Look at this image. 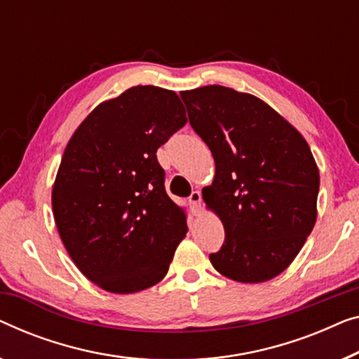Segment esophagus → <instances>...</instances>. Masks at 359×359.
<instances>
[{"instance_id":"34e87169","label":"esophagus","mask_w":359,"mask_h":359,"mask_svg":"<svg viewBox=\"0 0 359 359\" xmlns=\"http://www.w3.org/2000/svg\"><path fill=\"white\" fill-rule=\"evenodd\" d=\"M201 202H202L201 191H192L191 196H189V204H191L192 210H194L196 214L201 210Z\"/></svg>"}]
</instances>
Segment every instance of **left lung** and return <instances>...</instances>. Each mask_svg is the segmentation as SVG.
Instances as JSON below:
<instances>
[{
    "label": "left lung",
    "instance_id": "8db88e82",
    "mask_svg": "<svg viewBox=\"0 0 359 359\" xmlns=\"http://www.w3.org/2000/svg\"><path fill=\"white\" fill-rule=\"evenodd\" d=\"M189 123L209 145L215 178L204 201L225 241L209 259L243 283L282 273L313 231L319 170L304 137L257 97L223 86L181 92Z\"/></svg>",
    "mask_w": 359,
    "mask_h": 359
}]
</instances>
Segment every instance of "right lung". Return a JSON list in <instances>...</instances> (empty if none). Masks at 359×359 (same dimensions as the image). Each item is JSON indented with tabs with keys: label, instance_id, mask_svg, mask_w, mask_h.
Wrapping results in <instances>:
<instances>
[{
	"label": "right lung",
	"instance_id": "obj_1",
	"mask_svg": "<svg viewBox=\"0 0 359 359\" xmlns=\"http://www.w3.org/2000/svg\"><path fill=\"white\" fill-rule=\"evenodd\" d=\"M186 121L175 92L137 86L100 103L66 145L51 192L56 228L77 269L107 292L160 282L188 233L157 160Z\"/></svg>",
	"mask_w": 359,
	"mask_h": 359
}]
</instances>
